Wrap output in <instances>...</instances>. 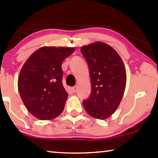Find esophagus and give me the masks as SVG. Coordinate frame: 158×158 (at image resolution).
I'll list each match as a JSON object with an SVG mask.
<instances>
[{"label": "esophagus", "instance_id": "34e87169", "mask_svg": "<svg viewBox=\"0 0 158 158\" xmlns=\"http://www.w3.org/2000/svg\"><path fill=\"white\" fill-rule=\"evenodd\" d=\"M77 88H78V87H77V85H75V86H73V87L72 88V90H73V92H74V93H75L77 90Z\"/></svg>", "mask_w": 158, "mask_h": 158}]
</instances>
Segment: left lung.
<instances>
[{
    "label": "left lung",
    "mask_w": 158,
    "mask_h": 158,
    "mask_svg": "<svg viewBox=\"0 0 158 158\" xmlns=\"http://www.w3.org/2000/svg\"><path fill=\"white\" fill-rule=\"evenodd\" d=\"M90 70L91 94L83 101L85 111L92 117L109 118L119 106L127 83L124 62L110 45L96 42L81 48Z\"/></svg>",
    "instance_id": "obj_1"
}]
</instances>
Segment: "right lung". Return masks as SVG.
<instances>
[{"instance_id": "1", "label": "right lung", "mask_w": 158, "mask_h": 158, "mask_svg": "<svg viewBox=\"0 0 158 158\" xmlns=\"http://www.w3.org/2000/svg\"><path fill=\"white\" fill-rule=\"evenodd\" d=\"M74 47H42L28 58L18 78L23 104L40 120L53 119L63 111L68 94L62 83V62Z\"/></svg>"}]
</instances>
